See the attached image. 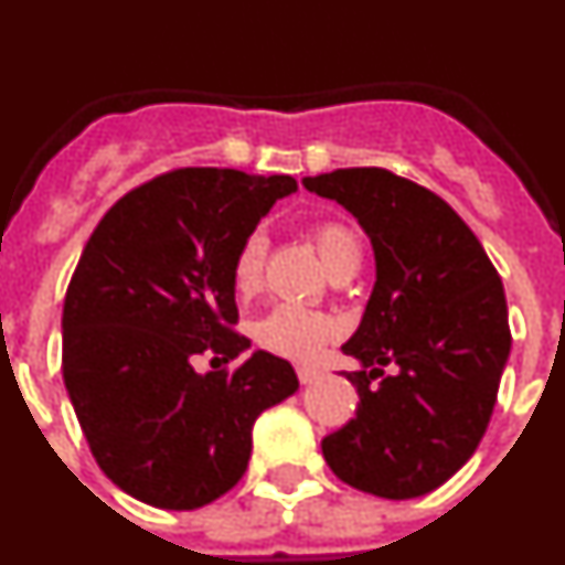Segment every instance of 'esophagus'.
Masks as SVG:
<instances>
[{"instance_id":"1","label":"esophagus","mask_w":565,"mask_h":565,"mask_svg":"<svg viewBox=\"0 0 565 565\" xmlns=\"http://www.w3.org/2000/svg\"><path fill=\"white\" fill-rule=\"evenodd\" d=\"M297 379L299 384H311L319 379V371H313V367H297Z\"/></svg>"}]
</instances>
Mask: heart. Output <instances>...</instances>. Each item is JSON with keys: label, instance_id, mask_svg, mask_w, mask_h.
Wrapping results in <instances>:
<instances>
[{"label": "heart", "instance_id": "heart-1", "mask_svg": "<svg viewBox=\"0 0 565 565\" xmlns=\"http://www.w3.org/2000/svg\"><path fill=\"white\" fill-rule=\"evenodd\" d=\"M311 239L328 271L337 274L359 263V239L351 228L339 221H322L311 226ZM268 239L263 232L243 237L232 259V288L237 297H254L263 288L266 274ZM339 337V326L331 317L317 311H302L294 306H277L252 326V339L259 351L291 362H313L328 344Z\"/></svg>", "mask_w": 565, "mask_h": 565}]
</instances>
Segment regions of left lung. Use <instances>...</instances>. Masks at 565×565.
<instances>
[{"instance_id":"obj_1","label":"left lung","mask_w":565,"mask_h":565,"mask_svg":"<svg viewBox=\"0 0 565 565\" xmlns=\"http://www.w3.org/2000/svg\"><path fill=\"white\" fill-rule=\"evenodd\" d=\"M302 183L342 203L376 254L362 326L342 344L364 364L344 373L356 418L322 438V456L367 495H427L469 461L495 411L512 344L501 277L456 209L407 178L353 167Z\"/></svg>"}]
</instances>
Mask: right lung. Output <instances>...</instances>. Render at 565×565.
Segmentation results:
<instances>
[{"label":"right lung","instance_id":"right-lung-1","mask_svg":"<svg viewBox=\"0 0 565 565\" xmlns=\"http://www.w3.org/2000/svg\"><path fill=\"white\" fill-rule=\"evenodd\" d=\"M291 174L186 167L135 186L89 234L62 313V376L89 452L127 495L198 509L226 495L252 458V427L299 387L286 359L234 362L232 259Z\"/></svg>","mask_w":565,"mask_h":565}]
</instances>
